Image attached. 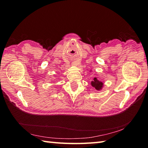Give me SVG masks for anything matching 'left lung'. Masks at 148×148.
Masks as SVG:
<instances>
[{"label": "left lung", "mask_w": 148, "mask_h": 148, "mask_svg": "<svg viewBox=\"0 0 148 148\" xmlns=\"http://www.w3.org/2000/svg\"><path fill=\"white\" fill-rule=\"evenodd\" d=\"M91 84H92V86H93V87H95V88L97 90H99L100 89H102V88L103 86L102 82L99 81L96 77L94 78L93 81H92Z\"/></svg>", "instance_id": "1"}]
</instances>
